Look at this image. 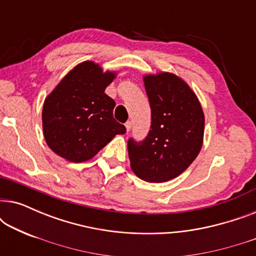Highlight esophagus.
I'll list each match as a JSON object with an SVG mask.
<instances>
[{
  "label": "esophagus",
  "instance_id": "esophagus-1",
  "mask_svg": "<svg viewBox=\"0 0 256 256\" xmlns=\"http://www.w3.org/2000/svg\"><path fill=\"white\" fill-rule=\"evenodd\" d=\"M126 129H127V132H129L132 129V122L130 121H127L126 122Z\"/></svg>",
  "mask_w": 256,
  "mask_h": 256
}]
</instances>
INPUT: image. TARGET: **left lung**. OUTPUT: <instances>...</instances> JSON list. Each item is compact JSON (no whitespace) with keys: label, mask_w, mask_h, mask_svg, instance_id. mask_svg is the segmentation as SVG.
Listing matches in <instances>:
<instances>
[{"label":"left lung","mask_w":256,"mask_h":256,"mask_svg":"<svg viewBox=\"0 0 256 256\" xmlns=\"http://www.w3.org/2000/svg\"><path fill=\"white\" fill-rule=\"evenodd\" d=\"M152 126L143 141L128 140L132 170L150 183L180 176L200 152L205 118L186 82L172 73L144 76Z\"/></svg>","instance_id":"obj_1"}]
</instances>
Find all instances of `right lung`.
<instances>
[{
  "label": "right lung",
  "mask_w": 256,
  "mask_h": 256,
  "mask_svg": "<svg viewBox=\"0 0 256 256\" xmlns=\"http://www.w3.org/2000/svg\"><path fill=\"white\" fill-rule=\"evenodd\" d=\"M115 78L93 62L76 65L44 101L43 132L48 146L62 158H93L126 127L113 116L115 101L104 93Z\"/></svg>",
  "instance_id": "right-lung-1"
}]
</instances>
